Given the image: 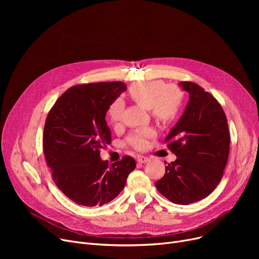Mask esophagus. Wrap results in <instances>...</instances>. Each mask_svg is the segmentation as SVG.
<instances>
[{
	"label": "esophagus",
	"mask_w": 259,
	"mask_h": 259,
	"mask_svg": "<svg viewBox=\"0 0 259 259\" xmlns=\"http://www.w3.org/2000/svg\"><path fill=\"white\" fill-rule=\"evenodd\" d=\"M138 161L141 162V164H146V162L149 161V158L147 156H144V155H140L138 156Z\"/></svg>",
	"instance_id": "34e87169"
}]
</instances>
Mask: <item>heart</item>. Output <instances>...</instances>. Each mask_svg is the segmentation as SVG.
Listing matches in <instances>:
<instances>
[{
	"instance_id": "obj_1",
	"label": "heart",
	"mask_w": 259,
	"mask_h": 259,
	"mask_svg": "<svg viewBox=\"0 0 259 259\" xmlns=\"http://www.w3.org/2000/svg\"><path fill=\"white\" fill-rule=\"evenodd\" d=\"M131 99L145 109H150L152 115L161 121L171 120L182 104V92L173 85L165 86L161 80H149L134 84L129 90ZM124 104L121 100H115L108 110V116L113 125H118L121 119ZM151 134L150 129L132 132L127 142L137 149H142L146 144V138Z\"/></svg>"
}]
</instances>
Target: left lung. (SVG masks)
Returning a JSON list of instances; mask_svg holds the SVG:
<instances>
[{
	"mask_svg": "<svg viewBox=\"0 0 259 259\" xmlns=\"http://www.w3.org/2000/svg\"><path fill=\"white\" fill-rule=\"evenodd\" d=\"M179 86L189 93V102L166 141L176 159L166 166L155 183L170 201L189 205L207 197L223 179L230 149V134L221 104L191 81Z\"/></svg>",
	"mask_w": 259,
	"mask_h": 259,
	"instance_id": "left-lung-1",
	"label": "left lung"
}]
</instances>
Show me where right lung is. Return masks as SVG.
I'll list each match as a JSON object with an SVG mask.
<instances>
[{
  "label": "right lung",
  "mask_w": 259,
  "mask_h": 259,
  "mask_svg": "<svg viewBox=\"0 0 259 259\" xmlns=\"http://www.w3.org/2000/svg\"><path fill=\"white\" fill-rule=\"evenodd\" d=\"M126 90L121 81L77 85L63 93L47 115L43 137L47 165L58 188L77 205L111 201L137 167L131 156L111 166L100 156L101 149L111 143L106 113Z\"/></svg>",
  "instance_id": "1"
}]
</instances>
